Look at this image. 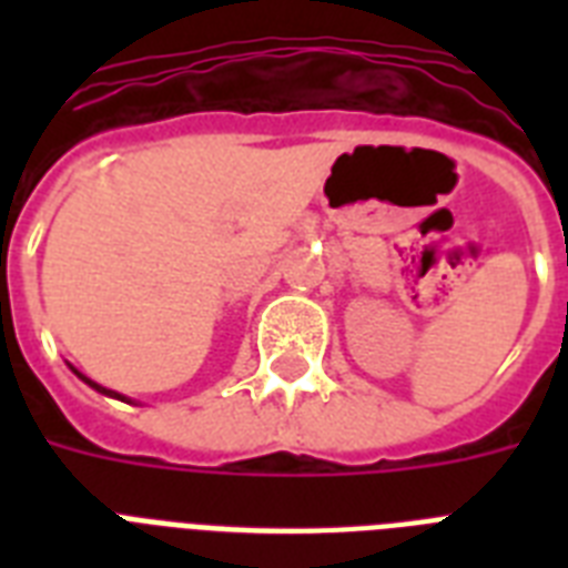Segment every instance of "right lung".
<instances>
[{"label": "right lung", "mask_w": 568, "mask_h": 568, "mask_svg": "<svg viewBox=\"0 0 568 568\" xmlns=\"http://www.w3.org/2000/svg\"><path fill=\"white\" fill-rule=\"evenodd\" d=\"M75 374H79V372H75ZM79 377H82V374H79ZM82 379H84V383H88V386H93V388H97V392H102V395H114V392H109V388L97 386V383H93V379H88V377H82Z\"/></svg>", "instance_id": "obj_1"}]
</instances>
